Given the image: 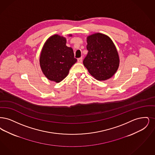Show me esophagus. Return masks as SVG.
I'll use <instances>...</instances> for the list:
<instances>
[{
    "mask_svg": "<svg viewBox=\"0 0 155 155\" xmlns=\"http://www.w3.org/2000/svg\"><path fill=\"white\" fill-rule=\"evenodd\" d=\"M82 61H83V58H82V57L79 58L78 59V62H79V63H81V62H82Z\"/></svg>",
    "mask_w": 155,
    "mask_h": 155,
    "instance_id": "34e87169",
    "label": "esophagus"
}]
</instances>
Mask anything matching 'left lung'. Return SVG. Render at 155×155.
Instances as JSON below:
<instances>
[{
    "mask_svg": "<svg viewBox=\"0 0 155 155\" xmlns=\"http://www.w3.org/2000/svg\"><path fill=\"white\" fill-rule=\"evenodd\" d=\"M88 53L83 64L88 72L98 81H105L116 73L119 65L117 50L112 40L97 33L87 37Z\"/></svg>",
    "mask_w": 155,
    "mask_h": 155,
    "instance_id": "1",
    "label": "left lung"
}]
</instances>
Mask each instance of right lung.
Wrapping results in <instances>:
<instances>
[{
  "label": "right lung",
  "instance_id": "right-lung-1",
  "mask_svg": "<svg viewBox=\"0 0 155 155\" xmlns=\"http://www.w3.org/2000/svg\"><path fill=\"white\" fill-rule=\"evenodd\" d=\"M66 39L57 35L51 36L43 47L40 57L41 70L47 79L57 83L65 79L76 63L73 49L66 46Z\"/></svg>",
  "mask_w": 155,
  "mask_h": 155
}]
</instances>
